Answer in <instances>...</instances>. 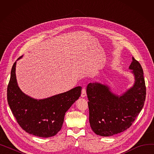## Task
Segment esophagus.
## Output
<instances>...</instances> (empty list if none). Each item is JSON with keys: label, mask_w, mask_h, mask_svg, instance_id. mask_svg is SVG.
<instances>
[{"label": "esophagus", "mask_w": 154, "mask_h": 154, "mask_svg": "<svg viewBox=\"0 0 154 154\" xmlns=\"http://www.w3.org/2000/svg\"><path fill=\"white\" fill-rule=\"evenodd\" d=\"M87 95V93H86V89H85V87H83L82 89V94H81V96L82 97H84Z\"/></svg>", "instance_id": "esophagus-1"}]
</instances>
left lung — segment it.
Returning a JSON list of instances; mask_svg holds the SVG:
<instances>
[{"mask_svg": "<svg viewBox=\"0 0 154 154\" xmlns=\"http://www.w3.org/2000/svg\"><path fill=\"white\" fill-rule=\"evenodd\" d=\"M129 69L133 70L135 83L121 96L99 83H90L87 87L89 122L97 135L109 137L124 132L132 125L143 107L146 97L143 72L134 57Z\"/></svg>", "mask_w": 154, "mask_h": 154, "instance_id": "obj_1", "label": "left lung"}]
</instances>
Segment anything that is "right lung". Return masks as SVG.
Returning a JSON list of instances; mask_svg holds the SVG:
<instances>
[{"mask_svg": "<svg viewBox=\"0 0 154 154\" xmlns=\"http://www.w3.org/2000/svg\"><path fill=\"white\" fill-rule=\"evenodd\" d=\"M21 58L19 57L17 60ZM14 62L7 86V102L19 125L29 134L51 137L60 131L66 112L81 94V87L42 100L23 94L17 85Z\"/></svg>", "mask_w": 154, "mask_h": 154, "instance_id": "1", "label": "right lung"}]
</instances>
